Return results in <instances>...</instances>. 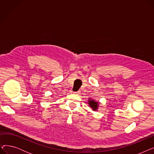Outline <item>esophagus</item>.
<instances>
[{"label":"esophagus","instance_id":"1","mask_svg":"<svg viewBox=\"0 0 154 154\" xmlns=\"http://www.w3.org/2000/svg\"><path fill=\"white\" fill-rule=\"evenodd\" d=\"M74 94H80V91H77V92H75Z\"/></svg>","mask_w":154,"mask_h":154}]
</instances>
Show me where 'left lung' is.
<instances>
[{"label":"left lung","mask_w":154,"mask_h":154,"mask_svg":"<svg viewBox=\"0 0 154 154\" xmlns=\"http://www.w3.org/2000/svg\"><path fill=\"white\" fill-rule=\"evenodd\" d=\"M88 104L91 108H92V110L95 111L97 109H98L99 107V103L97 102H95L94 100H91L89 99V100H88Z\"/></svg>","instance_id":"left-lung-1"}]
</instances>
